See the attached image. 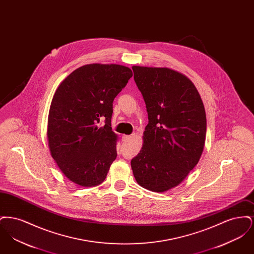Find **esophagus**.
<instances>
[{
	"label": "esophagus",
	"instance_id": "esophagus-1",
	"mask_svg": "<svg viewBox=\"0 0 254 254\" xmlns=\"http://www.w3.org/2000/svg\"><path fill=\"white\" fill-rule=\"evenodd\" d=\"M131 139V136L130 135H123L122 136V141L123 142H127V141H129Z\"/></svg>",
	"mask_w": 254,
	"mask_h": 254
}]
</instances>
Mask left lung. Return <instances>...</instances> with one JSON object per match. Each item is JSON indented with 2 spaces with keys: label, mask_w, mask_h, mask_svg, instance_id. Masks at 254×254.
I'll return each instance as SVG.
<instances>
[{
  "label": "left lung",
  "mask_w": 254,
  "mask_h": 254,
  "mask_svg": "<svg viewBox=\"0 0 254 254\" xmlns=\"http://www.w3.org/2000/svg\"><path fill=\"white\" fill-rule=\"evenodd\" d=\"M132 69L148 114L143 146L131 160L133 175L145 190L164 192L180 185L201 158L205 107L186 75L169 67L133 65Z\"/></svg>",
  "instance_id": "obj_1"
}]
</instances>
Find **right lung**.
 Listing matches in <instances>:
<instances>
[{
    "label": "right lung",
    "instance_id": "obj_1",
    "mask_svg": "<svg viewBox=\"0 0 254 254\" xmlns=\"http://www.w3.org/2000/svg\"><path fill=\"white\" fill-rule=\"evenodd\" d=\"M132 75L121 64H90L75 69L56 89L47 137L51 156L69 181L85 188L105 181L117 156L112 103ZM102 119L106 125L100 128Z\"/></svg>",
    "mask_w": 254,
    "mask_h": 254
}]
</instances>
